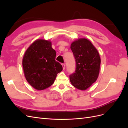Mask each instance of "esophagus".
Segmentation results:
<instances>
[{
  "instance_id": "34e87169",
  "label": "esophagus",
  "mask_w": 128,
  "mask_h": 128,
  "mask_svg": "<svg viewBox=\"0 0 128 128\" xmlns=\"http://www.w3.org/2000/svg\"><path fill=\"white\" fill-rule=\"evenodd\" d=\"M62 67H63V69H64L65 67H66V64H62Z\"/></svg>"
}]
</instances>
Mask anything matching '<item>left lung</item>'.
I'll return each instance as SVG.
<instances>
[{"label": "left lung", "instance_id": "obj_1", "mask_svg": "<svg viewBox=\"0 0 128 128\" xmlns=\"http://www.w3.org/2000/svg\"><path fill=\"white\" fill-rule=\"evenodd\" d=\"M76 61V70L70 76L72 86L86 90L97 80L101 59L98 50L86 38H80L71 44Z\"/></svg>", "mask_w": 128, "mask_h": 128}]
</instances>
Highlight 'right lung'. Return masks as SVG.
<instances>
[{
	"label": "right lung",
	"instance_id": "1",
	"mask_svg": "<svg viewBox=\"0 0 128 128\" xmlns=\"http://www.w3.org/2000/svg\"><path fill=\"white\" fill-rule=\"evenodd\" d=\"M56 56L51 42L45 40H35L26 50L22 59L23 69L27 82L34 88L42 90L50 87L62 70Z\"/></svg>",
	"mask_w": 128,
	"mask_h": 128
}]
</instances>
